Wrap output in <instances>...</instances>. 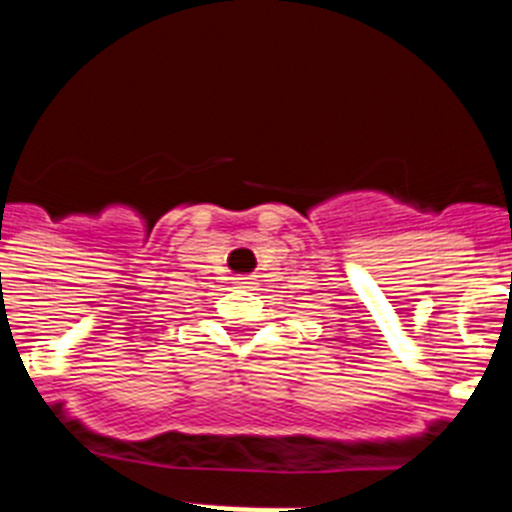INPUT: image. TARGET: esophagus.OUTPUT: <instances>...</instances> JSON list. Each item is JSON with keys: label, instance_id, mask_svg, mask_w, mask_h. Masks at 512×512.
<instances>
[{"label": "esophagus", "instance_id": "34e87169", "mask_svg": "<svg viewBox=\"0 0 512 512\" xmlns=\"http://www.w3.org/2000/svg\"><path fill=\"white\" fill-rule=\"evenodd\" d=\"M238 284H241V287H251L253 277H238Z\"/></svg>", "mask_w": 512, "mask_h": 512}]
</instances>
